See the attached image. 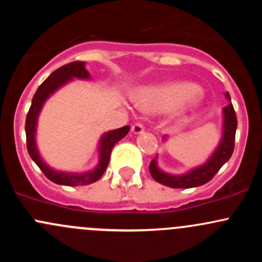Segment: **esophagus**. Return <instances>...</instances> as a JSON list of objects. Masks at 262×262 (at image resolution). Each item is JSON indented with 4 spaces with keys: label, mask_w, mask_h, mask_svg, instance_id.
I'll list each match as a JSON object with an SVG mask.
<instances>
[{
    "label": "esophagus",
    "mask_w": 262,
    "mask_h": 262,
    "mask_svg": "<svg viewBox=\"0 0 262 262\" xmlns=\"http://www.w3.org/2000/svg\"><path fill=\"white\" fill-rule=\"evenodd\" d=\"M132 132H133L134 134H142V133H144V126H143V124H141V123L134 124V125L132 126Z\"/></svg>",
    "instance_id": "1"
}]
</instances>
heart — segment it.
Masks as SVG:
<instances>
[{
    "label": "heart",
    "mask_w": 262,
    "mask_h": 262,
    "mask_svg": "<svg viewBox=\"0 0 262 262\" xmlns=\"http://www.w3.org/2000/svg\"><path fill=\"white\" fill-rule=\"evenodd\" d=\"M204 100V91L199 84L186 81H171L139 89L134 94V102L144 113L158 114L176 107V118L182 119L196 110Z\"/></svg>",
    "instance_id": "1"
}]
</instances>
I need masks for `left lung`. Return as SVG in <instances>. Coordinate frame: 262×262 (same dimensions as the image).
Returning a JSON list of instances; mask_svg holds the SVG:
<instances>
[{"instance_id": "left-lung-1", "label": "left lung", "mask_w": 262, "mask_h": 262, "mask_svg": "<svg viewBox=\"0 0 262 262\" xmlns=\"http://www.w3.org/2000/svg\"><path fill=\"white\" fill-rule=\"evenodd\" d=\"M226 99L228 105L223 107V129H222V138L219 141L214 152L203 165L191 168L186 172L176 175L168 173L160 168L158 157L156 156L149 163V172L152 178L165 186L173 189H191V187L202 186L214 178L216 172L221 170L222 166L231 158L234 149V137H236L237 118L234 113L233 105L231 102V96L227 92ZM168 136H163V141H167Z\"/></svg>"}]
</instances>
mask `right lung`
I'll return each instance as SVG.
<instances>
[{
  "label": "right lung",
  "instance_id": "right-lung-1",
  "mask_svg": "<svg viewBox=\"0 0 262 262\" xmlns=\"http://www.w3.org/2000/svg\"><path fill=\"white\" fill-rule=\"evenodd\" d=\"M91 80L90 72L86 70L84 62H72L68 64L62 66L55 70L52 75L47 78L36 90L35 95L31 101V106L26 115L25 132H26V146L31 160L38 165V167L43 171L44 175L58 185H66V186H80V185H89L97 181L106 170L110 161L113 147L120 141L121 138L128 134L130 126L125 125L123 128L109 130L100 137L99 146V162L94 168L84 172H67V171H58L55 168L47 165L46 161L40 156L38 146H36V126H38V118L40 115L41 109L47 100L52 96L54 92L62 89L64 84L70 83L73 80Z\"/></svg>",
  "mask_w": 262,
  "mask_h": 262
}]
</instances>
